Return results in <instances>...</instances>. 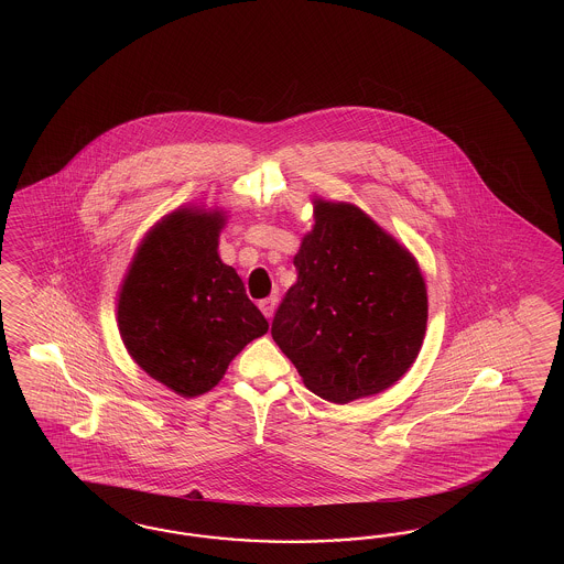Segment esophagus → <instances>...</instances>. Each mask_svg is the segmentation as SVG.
<instances>
[{
    "mask_svg": "<svg viewBox=\"0 0 564 564\" xmlns=\"http://www.w3.org/2000/svg\"><path fill=\"white\" fill-rule=\"evenodd\" d=\"M258 306H260L262 314H264L267 318H273L274 307H276V297H267V300H262Z\"/></svg>",
    "mask_w": 564,
    "mask_h": 564,
    "instance_id": "esophagus-1",
    "label": "esophagus"
}]
</instances>
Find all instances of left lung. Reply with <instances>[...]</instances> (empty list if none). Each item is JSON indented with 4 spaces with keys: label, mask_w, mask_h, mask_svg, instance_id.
<instances>
[{
    "label": "left lung",
    "mask_w": 564,
    "mask_h": 564,
    "mask_svg": "<svg viewBox=\"0 0 564 564\" xmlns=\"http://www.w3.org/2000/svg\"><path fill=\"white\" fill-rule=\"evenodd\" d=\"M314 219L271 335L312 393L349 403L410 370L426 335V283L358 206L314 198Z\"/></svg>",
    "instance_id": "8db88e82"
}]
</instances>
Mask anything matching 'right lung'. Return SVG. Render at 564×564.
Here are the masks:
<instances>
[{"mask_svg":"<svg viewBox=\"0 0 564 564\" xmlns=\"http://www.w3.org/2000/svg\"><path fill=\"white\" fill-rule=\"evenodd\" d=\"M223 225L221 210H173L142 239L121 283V341L147 375L182 397L208 393L269 330L236 269L219 258Z\"/></svg>","mask_w":564,"mask_h":564,"instance_id":"obj_1","label":"right lung"}]
</instances>
